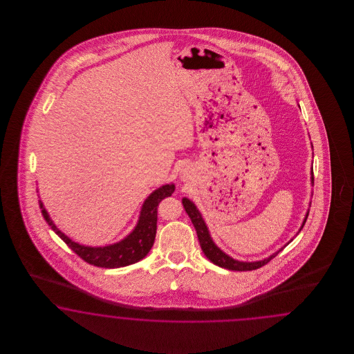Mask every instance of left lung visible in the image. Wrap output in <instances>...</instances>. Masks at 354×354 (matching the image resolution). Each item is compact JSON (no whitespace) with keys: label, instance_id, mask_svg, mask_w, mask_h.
I'll use <instances>...</instances> for the list:
<instances>
[{"label":"left lung","instance_id":"obj_1","mask_svg":"<svg viewBox=\"0 0 354 354\" xmlns=\"http://www.w3.org/2000/svg\"><path fill=\"white\" fill-rule=\"evenodd\" d=\"M183 206H184L187 214L189 215L193 225L196 228V232L198 236V241H200V245H201L205 256L209 258L215 265H218L221 268H228V270H234V271H252V270H257V268L265 266L272 258L277 257L279 252L274 253L272 256H270L266 259L258 261V262H240V261L232 259L230 256L225 254L213 243L212 237L209 235L207 227L205 225L204 219H203L201 214L198 213V210H197L194 204H192L188 198H183ZM305 222H306V219L304 221V225H305Z\"/></svg>","mask_w":354,"mask_h":354}]
</instances>
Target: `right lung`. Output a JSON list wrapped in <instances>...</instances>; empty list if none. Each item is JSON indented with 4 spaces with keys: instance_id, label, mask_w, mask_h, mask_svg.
I'll list each match as a JSON object with an SVG mask.
<instances>
[{
    "instance_id": "right-lung-1",
    "label": "right lung",
    "mask_w": 354,
    "mask_h": 354,
    "mask_svg": "<svg viewBox=\"0 0 354 354\" xmlns=\"http://www.w3.org/2000/svg\"><path fill=\"white\" fill-rule=\"evenodd\" d=\"M174 191L175 185L167 184L151 193L142 205L139 223L133 232L118 244L104 248L84 247L70 240L54 225L46 210L44 209L43 203L39 201V204L46 223L86 263L97 268H118L136 263L149 253L157 232V207L162 200L165 197H170Z\"/></svg>"
}]
</instances>
